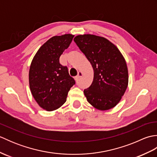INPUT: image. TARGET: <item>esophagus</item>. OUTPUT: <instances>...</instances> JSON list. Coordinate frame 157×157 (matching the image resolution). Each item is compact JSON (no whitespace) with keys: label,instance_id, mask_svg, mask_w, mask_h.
<instances>
[{"label":"esophagus","instance_id":"34e87169","mask_svg":"<svg viewBox=\"0 0 157 157\" xmlns=\"http://www.w3.org/2000/svg\"><path fill=\"white\" fill-rule=\"evenodd\" d=\"M82 75H83V73L81 72V71H79L78 75H77V76L75 77V79H76V80H77V79H78L79 78H80L81 77H82Z\"/></svg>","mask_w":157,"mask_h":157}]
</instances>
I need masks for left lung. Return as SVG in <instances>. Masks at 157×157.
<instances>
[{"instance_id": "1", "label": "left lung", "mask_w": 157, "mask_h": 157, "mask_svg": "<svg viewBox=\"0 0 157 157\" xmlns=\"http://www.w3.org/2000/svg\"><path fill=\"white\" fill-rule=\"evenodd\" d=\"M74 42L94 69V79L84 90L88 102L101 111L118 104L128 85V70L121 52L112 42L101 36H77Z\"/></svg>"}]
</instances>
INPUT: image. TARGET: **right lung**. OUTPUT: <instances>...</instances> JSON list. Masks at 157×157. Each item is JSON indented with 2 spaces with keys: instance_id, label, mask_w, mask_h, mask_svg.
<instances>
[{
  "instance_id": "1",
  "label": "right lung",
  "mask_w": 157,
  "mask_h": 157,
  "mask_svg": "<svg viewBox=\"0 0 157 157\" xmlns=\"http://www.w3.org/2000/svg\"><path fill=\"white\" fill-rule=\"evenodd\" d=\"M73 37L69 34L53 36L39 48L32 61L29 71L32 94L39 106L48 111L61 107L75 84L67 67L59 63Z\"/></svg>"
}]
</instances>
